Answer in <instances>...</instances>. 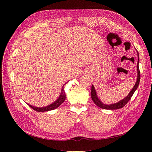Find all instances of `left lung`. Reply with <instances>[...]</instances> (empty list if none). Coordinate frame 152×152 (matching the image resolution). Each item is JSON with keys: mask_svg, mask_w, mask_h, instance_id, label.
I'll return each instance as SVG.
<instances>
[{"mask_svg": "<svg viewBox=\"0 0 152 152\" xmlns=\"http://www.w3.org/2000/svg\"><path fill=\"white\" fill-rule=\"evenodd\" d=\"M137 56H138V60H137V80L136 82V84L134 85V87H133L131 91L130 92V93L128 94V96L126 98H124V99L121 100V102H119L117 103H115V104H105L103 103L102 102H101V101L98 98L97 95H96V91L94 89V87L93 86H92L91 87V98L93 99L94 103L99 107L103 109H106V110H116V109H119L124 107L125 106L127 102L129 101L132 96L133 94L135 92V91L137 89V87L139 86L140 84V68H139V53L137 52Z\"/></svg>", "mask_w": 152, "mask_h": 152, "instance_id": "obj_1", "label": "left lung"}]
</instances>
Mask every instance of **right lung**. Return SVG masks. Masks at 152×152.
I'll return each mask as SVG.
<instances>
[{
  "label": "right lung",
  "mask_w": 152,
  "mask_h": 152,
  "mask_svg": "<svg viewBox=\"0 0 152 152\" xmlns=\"http://www.w3.org/2000/svg\"><path fill=\"white\" fill-rule=\"evenodd\" d=\"M64 86L62 87V89H61V94L59 96V97L58 98V99L56 101V102H54L53 103H52L51 104H50L48 107H43V108H37V107H33V106H31L30 104H28L29 107L30 108H31L33 110H35L37 112H47V111H49V110H53L57 108L59 105H61L62 104V103L65 100L66 98V94L65 91H64V88H63Z\"/></svg>",
  "instance_id": "obj_1"
}]
</instances>
